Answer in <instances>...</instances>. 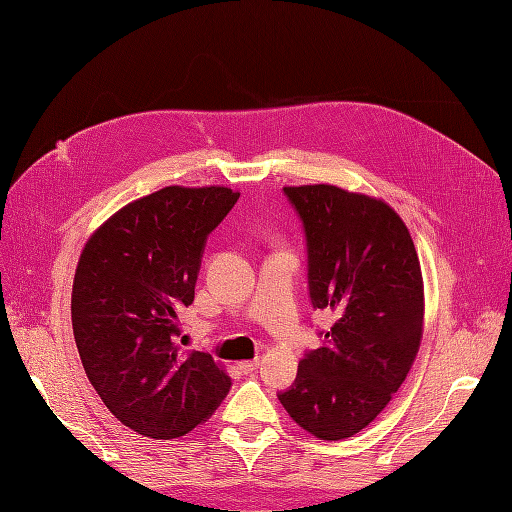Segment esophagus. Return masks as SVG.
<instances>
[{"instance_id":"34e87169","label":"esophagus","mask_w":512,"mask_h":512,"mask_svg":"<svg viewBox=\"0 0 512 512\" xmlns=\"http://www.w3.org/2000/svg\"><path fill=\"white\" fill-rule=\"evenodd\" d=\"M258 365H260L258 359H254V361H243V363H239V369L243 371V374H254V371L258 369Z\"/></svg>"}]
</instances>
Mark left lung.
I'll list each match as a JSON object with an SVG mask.
<instances>
[{
    "mask_svg": "<svg viewBox=\"0 0 512 512\" xmlns=\"http://www.w3.org/2000/svg\"><path fill=\"white\" fill-rule=\"evenodd\" d=\"M307 241V282L316 309L335 322L307 352L280 401L320 440L365 429L406 380L423 337V275L406 224L384 203L337 188H284Z\"/></svg>",
    "mask_w": 512,
    "mask_h": 512,
    "instance_id": "8db88e82",
    "label": "left lung"
}]
</instances>
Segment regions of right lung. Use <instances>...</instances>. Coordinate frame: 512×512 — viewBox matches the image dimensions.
Listing matches in <instances>:
<instances>
[{
    "mask_svg": "<svg viewBox=\"0 0 512 512\" xmlns=\"http://www.w3.org/2000/svg\"><path fill=\"white\" fill-rule=\"evenodd\" d=\"M237 200L220 185H168L119 209L83 247L74 342L104 406L141 436H185L230 389L209 352L179 350L177 322L194 301L207 237Z\"/></svg>",
    "mask_w": 512,
    "mask_h": 512,
    "instance_id": "right-lung-1",
    "label": "right lung"
}]
</instances>
